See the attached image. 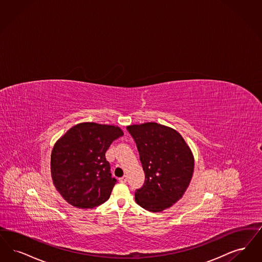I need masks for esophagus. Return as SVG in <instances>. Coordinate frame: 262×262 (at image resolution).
Masks as SVG:
<instances>
[{
    "mask_svg": "<svg viewBox=\"0 0 262 262\" xmlns=\"http://www.w3.org/2000/svg\"><path fill=\"white\" fill-rule=\"evenodd\" d=\"M119 181L121 183H126V181H127V176L126 175L122 176L121 178H119Z\"/></svg>",
    "mask_w": 262,
    "mask_h": 262,
    "instance_id": "34e87169",
    "label": "esophagus"
}]
</instances>
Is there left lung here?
<instances>
[{
	"mask_svg": "<svg viewBox=\"0 0 262 262\" xmlns=\"http://www.w3.org/2000/svg\"><path fill=\"white\" fill-rule=\"evenodd\" d=\"M145 172V183L135 201L151 212L177 203L186 192L193 172V157L180 133L156 122L127 126Z\"/></svg>",
	"mask_w": 262,
	"mask_h": 262,
	"instance_id": "8db88e82",
	"label": "left lung"
}]
</instances>
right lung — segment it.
<instances>
[{
	"mask_svg": "<svg viewBox=\"0 0 262 262\" xmlns=\"http://www.w3.org/2000/svg\"><path fill=\"white\" fill-rule=\"evenodd\" d=\"M121 136L118 126L84 122L57 140L51 155V173L57 192L69 204L93 208L110 199L116 179L105 152Z\"/></svg>",
	"mask_w": 262,
	"mask_h": 262,
	"instance_id": "add662e5",
	"label": "right lung"
}]
</instances>
